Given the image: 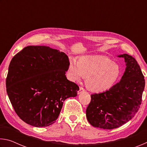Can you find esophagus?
Wrapping results in <instances>:
<instances>
[{
	"label": "esophagus",
	"mask_w": 147,
	"mask_h": 147,
	"mask_svg": "<svg viewBox=\"0 0 147 147\" xmlns=\"http://www.w3.org/2000/svg\"><path fill=\"white\" fill-rule=\"evenodd\" d=\"M84 91H85V89H84L82 87H80V89H79V91H78V94H80L81 93H82V92H84Z\"/></svg>",
	"instance_id": "1"
}]
</instances>
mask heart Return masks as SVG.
I'll return each mask as SVG.
<instances>
[{
	"instance_id": "1",
	"label": "heart",
	"mask_w": 147,
	"mask_h": 147,
	"mask_svg": "<svg viewBox=\"0 0 147 147\" xmlns=\"http://www.w3.org/2000/svg\"><path fill=\"white\" fill-rule=\"evenodd\" d=\"M67 76L73 82L86 77V84L89 89L94 92L108 90L115 85L121 75L117 63H113L104 56H84L77 62L71 59L67 69Z\"/></svg>"
}]
</instances>
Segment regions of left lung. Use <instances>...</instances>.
I'll return each instance as SVG.
<instances>
[{
    "label": "left lung",
    "instance_id": "left-lung-1",
    "mask_svg": "<svg viewBox=\"0 0 147 147\" xmlns=\"http://www.w3.org/2000/svg\"><path fill=\"white\" fill-rule=\"evenodd\" d=\"M118 57L124 58L126 66L120 82L108 91L91 95L86 117L94 127L118 128L131 120L140 108L145 85L140 67L127 54Z\"/></svg>",
    "mask_w": 147,
    "mask_h": 147
}]
</instances>
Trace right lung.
Here are the masks:
<instances>
[{
    "mask_svg": "<svg viewBox=\"0 0 147 147\" xmlns=\"http://www.w3.org/2000/svg\"><path fill=\"white\" fill-rule=\"evenodd\" d=\"M69 63L65 53L46 46H28L13 56L6 91L20 119L35 127L55 122L64 100L79 90L65 76Z\"/></svg>",
    "mask_w": 147,
    "mask_h": 147,
    "instance_id": "obj_1",
    "label": "right lung"
}]
</instances>
